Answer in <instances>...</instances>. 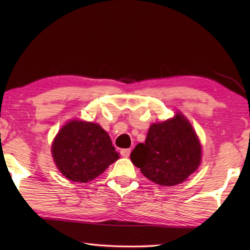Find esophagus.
Returning <instances> with one entry per match:
<instances>
[{
	"mask_svg": "<svg viewBox=\"0 0 250 250\" xmlns=\"http://www.w3.org/2000/svg\"><path fill=\"white\" fill-rule=\"evenodd\" d=\"M120 153H121L122 156H124V158H128V156H129L130 153H131V150H130V149H122V150L120 151Z\"/></svg>",
	"mask_w": 250,
	"mask_h": 250,
	"instance_id": "obj_1",
	"label": "esophagus"
}]
</instances>
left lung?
<instances>
[{"mask_svg": "<svg viewBox=\"0 0 250 250\" xmlns=\"http://www.w3.org/2000/svg\"><path fill=\"white\" fill-rule=\"evenodd\" d=\"M130 159L142 174L155 184L174 186L197 170L202 146L188 120L174 118L151 125L145 143H139Z\"/></svg>", "mask_w": 250, "mask_h": 250, "instance_id": "1", "label": "left lung"}]
</instances>
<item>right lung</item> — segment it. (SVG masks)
Wrapping results in <instances>:
<instances>
[{"instance_id":"add662e5","label":"right lung","mask_w":250,"mask_h":250,"mask_svg":"<svg viewBox=\"0 0 250 250\" xmlns=\"http://www.w3.org/2000/svg\"><path fill=\"white\" fill-rule=\"evenodd\" d=\"M58 170L67 179L86 183L119 159L109 134L94 122L71 120L59 130L52 146Z\"/></svg>"}]
</instances>
